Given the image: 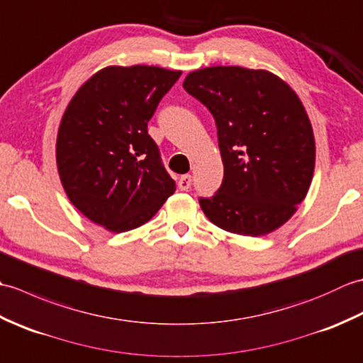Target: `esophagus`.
<instances>
[{
	"mask_svg": "<svg viewBox=\"0 0 363 363\" xmlns=\"http://www.w3.org/2000/svg\"><path fill=\"white\" fill-rule=\"evenodd\" d=\"M191 186V176L190 174H184L179 177V182H177V187L181 190H189Z\"/></svg>",
	"mask_w": 363,
	"mask_h": 363,
	"instance_id": "esophagus-1",
	"label": "esophagus"
}]
</instances>
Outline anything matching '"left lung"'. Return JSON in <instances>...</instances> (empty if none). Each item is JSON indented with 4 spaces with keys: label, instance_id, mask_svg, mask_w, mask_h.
<instances>
[{
    "label": "left lung",
    "instance_id": "obj_1",
    "mask_svg": "<svg viewBox=\"0 0 363 363\" xmlns=\"http://www.w3.org/2000/svg\"><path fill=\"white\" fill-rule=\"evenodd\" d=\"M184 89L211 111L225 176L206 217L228 233L259 237L296 212L309 191L315 138L303 103L267 70L207 67L187 74Z\"/></svg>",
    "mask_w": 363,
    "mask_h": 363
}]
</instances>
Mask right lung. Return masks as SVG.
<instances>
[{"instance_id":"add662e5","label":"right lung","mask_w":363,"mask_h":363,"mask_svg":"<svg viewBox=\"0 0 363 363\" xmlns=\"http://www.w3.org/2000/svg\"><path fill=\"white\" fill-rule=\"evenodd\" d=\"M181 73L106 67L64 112L56 142L60 182L76 209L111 233L145 225L174 194L148 121Z\"/></svg>"}]
</instances>
